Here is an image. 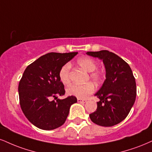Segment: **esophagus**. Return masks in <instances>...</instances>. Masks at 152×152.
I'll use <instances>...</instances> for the list:
<instances>
[{
  "mask_svg": "<svg viewBox=\"0 0 152 152\" xmlns=\"http://www.w3.org/2000/svg\"><path fill=\"white\" fill-rule=\"evenodd\" d=\"M77 101L78 103H85L86 102V100H82L81 98H78L77 99Z\"/></svg>",
  "mask_w": 152,
  "mask_h": 152,
  "instance_id": "1",
  "label": "esophagus"
}]
</instances>
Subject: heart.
I'll list each match as a JSON object with an SVG mask.
<instances>
[{"label":"heart","instance_id":"b5f03b06","mask_svg":"<svg viewBox=\"0 0 152 152\" xmlns=\"http://www.w3.org/2000/svg\"><path fill=\"white\" fill-rule=\"evenodd\" d=\"M78 64L84 70L91 72V79L96 83H98L100 81L102 78V74L99 71H96L97 62L93 59L92 58L85 56L81 57L77 61ZM71 66L69 63L65 64L60 69L58 73V76L61 82L64 85H69L70 83V70ZM95 86L92 83H87L83 85H72L66 89V92L69 96H73L78 98L84 99L86 98L89 95L94 92Z\"/></svg>","mask_w":152,"mask_h":152}]
</instances>
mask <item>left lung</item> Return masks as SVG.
I'll list each match as a JSON object with an SVG mask.
<instances>
[{
  "label": "left lung",
  "instance_id": "1",
  "mask_svg": "<svg viewBox=\"0 0 152 152\" xmlns=\"http://www.w3.org/2000/svg\"><path fill=\"white\" fill-rule=\"evenodd\" d=\"M86 54L103 60L106 72L103 86L95 94L100 99L98 107L89 117L98 125H115L128 115L136 99V82L132 71L127 62L107 50L88 52Z\"/></svg>",
  "mask_w": 152,
  "mask_h": 152
}]
</instances>
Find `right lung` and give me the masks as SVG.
<instances>
[{"label": "right lung", "instance_id": "add662e5", "mask_svg": "<svg viewBox=\"0 0 152 152\" xmlns=\"http://www.w3.org/2000/svg\"><path fill=\"white\" fill-rule=\"evenodd\" d=\"M78 52H51L40 56L24 71L18 86L20 104L27 120L38 128L52 130L64 123L75 96L65 94L58 76L60 69ZM54 100H53V99Z\"/></svg>", "mask_w": 152, "mask_h": 152}]
</instances>
